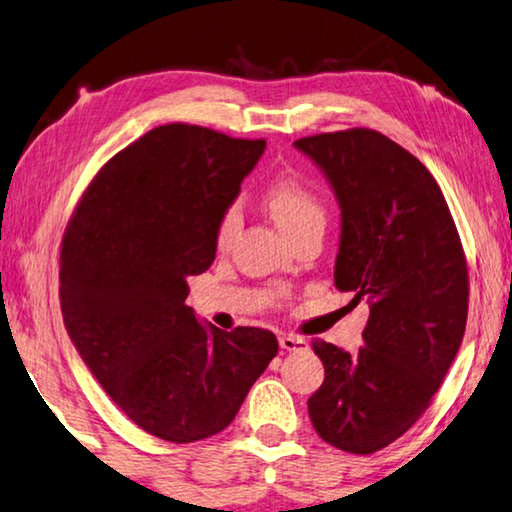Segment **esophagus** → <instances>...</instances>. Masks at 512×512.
<instances>
[{"instance_id":"esophagus-1","label":"esophagus","mask_w":512,"mask_h":512,"mask_svg":"<svg viewBox=\"0 0 512 512\" xmlns=\"http://www.w3.org/2000/svg\"><path fill=\"white\" fill-rule=\"evenodd\" d=\"M279 345H281V350H288V352L306 350V348H309V343H306V338L295 336V334H281V336H279Z\"/></svg>"}]
</instances>
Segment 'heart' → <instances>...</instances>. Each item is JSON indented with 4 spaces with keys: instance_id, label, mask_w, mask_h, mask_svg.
<instances>
[{
    "instance_id": "obj_1",
    "label": "heart",
    "mask_w": 512,
    "mask_h": 512,
    "mask_svg": "<svg viewBox=\"0 0 512 512\" xmlns=\"http://www.w3.org/2000/svg\"><path fill=\"white\" fill-rule=\"evenodd\" d=\"M265 203L270 208L274 222H277L290 238H297L309 226L325 224V206H322L320 196L313 192L309 183L302 178H279L267 187ZM242 212L240 208L231 203L229 208L219 217L215 229V245L219 251L229 249L240 229Z\"/></svg>"
}]
</instances>
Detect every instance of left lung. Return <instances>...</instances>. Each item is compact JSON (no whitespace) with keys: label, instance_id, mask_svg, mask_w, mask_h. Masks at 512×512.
I'll return each instance as SVG.
<instances>
[{"label":"left lung","instance_id":"8db88e82","mask_svg":"<svg viewBox=\"0 0 512 512\" xmlns=\"http://www.w3.org/2000/svg\"><path fill=\"white\" fill-rule=\"evenodd\" d=\"M295 148L318 164L341 206L336 288L371 309L355 355L313 341L325 382L309 416L327 444L368 455L419 421L458 355L465 251L437 180L382 132H325Z\"/></svg>","mask_w":512,"mask_h":512}]
</instances>
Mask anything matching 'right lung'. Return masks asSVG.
<instances>
[{
    "label": "right lung",
    "instance_id": "1",
    "mask_svg": "<svg viewBox=\"0 0 512 512\" xmlns=\"http://www.w3.org/2000/svg\"><path fill=\"white\" fill-rule=\"evenodd\" d=\"M265 151L201 125H160L86 187L61 245L64 325L107 396L164 442L222 432L279 350L261 327L222 332L187 306L215 229Z\"/></svg>",
    "mask_w": 512,
    "mask_h": 512
}]
</instances>
